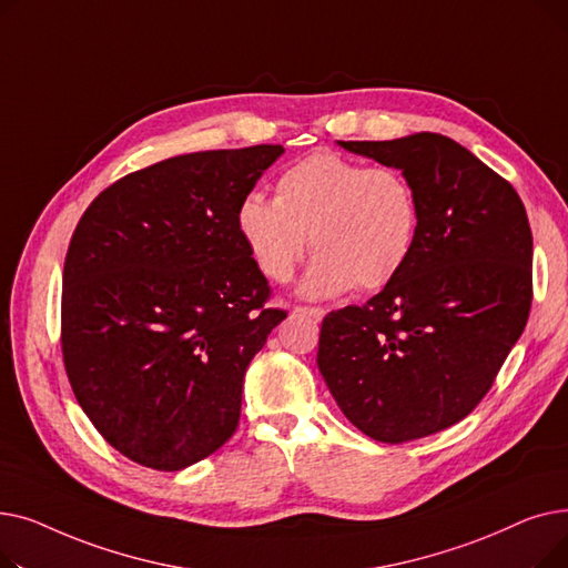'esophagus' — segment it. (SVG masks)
Here are the masks:
<instances>
[{
  "label": "esophagus",
  "instance_id": "esophagus-1",
  "mask_svg": "<svg viewBox=\"0 0 568 568\" xmlns=\"http://www.w3.org/2000/svg\"><path fill=\"white\" fill-rule=\"evenodd\" d=\"M294 313L306 315V317H311V320H315V322H320V320L326 315L324 308H313V306H300V308H294Z\"/></svg>",
  "mask_w": 568,
  "mask_h": 568
}]
</instances>
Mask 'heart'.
Segmentation results:
<instances>
[{"label": "heart", "mask_w": 568, "mask_h": 568, "mask_svg": "<svg viewBox=\"0 0 568 568\" xmlns=\"http://www.w3.org/2000/svg\"><path fill=\"white\" fill-rule=\"evenodd\" d=\"M236 230L274 283L290 281L311 234L317 255L302 283L306 296L343 294L356 283L375 290L394 281L414 251L419 200L396 168L315 152L278 176L276 197L246 193Z\"/></svg>", "instance_id": "b5f03b06"}]
</instances>
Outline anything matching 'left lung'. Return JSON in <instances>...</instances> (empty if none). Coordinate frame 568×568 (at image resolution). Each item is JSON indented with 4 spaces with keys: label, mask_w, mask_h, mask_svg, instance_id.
Masks as SVG:
<instances>
[{
    "label": "left lung",
    "mask_w": 568,
    "mask_h": 568,
    "mask_svg": "<svg viewBox=\"0 0 568 568\" xmlns=\"http://www.w3.org/2000/svg\"><path fill=\"white\" fill-rule=\"evenodd\" d=\"M338 144L409 179L419 234L379 294L324 317L317 368L364 435L389 444L419 439L479 405L525 329V204L506 179L439 133Z\"/></svg>",
    "instance_id": "8db88e82"
}]
</instances>
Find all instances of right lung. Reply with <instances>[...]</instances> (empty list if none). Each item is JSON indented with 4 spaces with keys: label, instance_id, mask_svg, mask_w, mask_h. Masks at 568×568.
Here are the masks:
<instances>
[{
    "label": "right lung",
    "instance_id": "obj_1",
    "mask_svg": "<svg viewBox=\"0 0 568 568\" xmlns=\"http://www.w3.org/2000/svg\"><path fill=\"white\" fill-rule=\"evenodd\" d=\"M281 144L174 156L82 214L64 264L62 352L89 422L126 458L184 469L232 437L244 375L285 320L236 230Z\"/></svg>",
    "mask_w": 568,
    "mask_h": 568
}]
</instances>
